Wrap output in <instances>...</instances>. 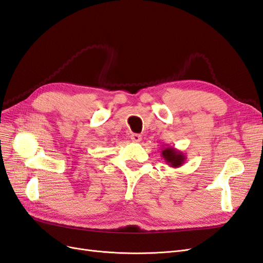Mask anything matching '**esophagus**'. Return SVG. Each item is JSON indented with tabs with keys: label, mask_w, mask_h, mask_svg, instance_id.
Here are the masks:
<instances>
[{
	"label": "esophagus",
	"mask_w": 263,
	"mask_h": 263,
	"mask_svg": "<svg viewBox=\"0 0 263 263\" xmlns=\"http://www.w3.org/2000/svg\"><path fill=\"white\" fill-rule=\"evenodd\" d=\"M141 139H142L141 136H140V135H138V134H133L132 135V140L135 141V142H140Z\"/></svg>",
	"instance_id": "1"
}]
</instances>
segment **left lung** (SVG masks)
I'll list each match as a JSON object with an SVG mask.
<instances>
[{"label":"left lung","mask_w":263,"mask_h":263,"mask_svg":"<svg viewBox=\"0 0 263 263\" xmlns=\"http://www.w3.org/2000/svg\"><path fill=\"white\" fill-rule=\"evenodd\" d=\"M161 157L164 159L166 164L172 166V168H179V166H181L186 160V157L182 151L169 146H165L162 148Z\"/></svg>","instance_id":"8db88e82"}]
</instances>
